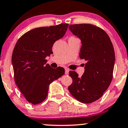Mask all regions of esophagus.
<instances>
[{"label": "esophagus", "mask_w": 128, "mask_h": 128, "mask_svg": "<svg viewBox=\"0 0 128 128\" xmlns=\"http://www.w3.org/2000/svg\"><path fill=\"white\" fill-rule=\"evenodd\" d=\"M68 72H69V70L68 68H65V74L66 75H68Z\"/></svg>", "instance_id": "obj_1"}]
</instances>
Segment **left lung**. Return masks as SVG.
Masks as SVG:
<instances>
[{
	"mask_svg": "<svg viewBox=\"0 0 128 128\" xmlns=\"http://www.w3.org/2000/svg\"><path fill=\"white\" fill-rule=\"evenodd\" d=\"M68 28L81 40L80 57L87 63L81 77L75 71L69 72L73 82L68 89L80 102L93 103L111 82L116 60L113 46L107 33L94 25H70Z\"/></svg>",
	"mask_w": 128,
	"mask_h": 128,
	"instance_id": "1",
	"label": "left lung"
}]
</instances>
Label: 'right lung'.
<instances>
[{
  "label": "right lung",
  "mask_w": 128,
  "mask_h": 128,
  "mask_svg": "<svg viewBox=\"0 0 128 128\" xmlns=\"http://www.w3.org/2000/svg\"><path fill=\"white\" fill-rule=\"evenodd\" d=\"M68 24L36 28L19 39L12 54L15 82L29 103L38 104L48 95L49 85L65 73L53 68L46 58L52 54L53 44L66 32Z\"/></svg>",
  "instance_id": "obj_1"
}]
</instances>
